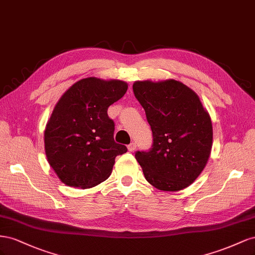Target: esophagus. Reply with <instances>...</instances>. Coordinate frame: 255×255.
Returning a JSON list of instances; mask_svg holds the SVG:
<instances>
[{"mask_svg": "<svg viewBox=\"0 0 255 255\" xmlns=\"http://www.w3.org/2000/svg\"><path fill=\"white\" fill-rule=\"evenodd\" d=\"M135 148H136V144H135L134 142L130 143V144L128 145V150H129V151H133V150H135Z\"/></svg>", "mask_w": 255, "mask_h": 255, "instance_id": "esophagus-1", "label": "esophagus"}]
</instances>
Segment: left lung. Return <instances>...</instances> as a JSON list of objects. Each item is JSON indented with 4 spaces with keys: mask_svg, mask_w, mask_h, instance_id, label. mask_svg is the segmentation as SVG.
I'll list each match as a JSON object with an SVG mask.
<instances>
[{
    "mask_svg": "<svg viewBox=\"0 0 255 255\" xmlns=\"http://www.w3.org/2000/svg\"><path fill=\"white\" fill-rule=\"evenodd\" d=\"M132 89L152 131L151 148L135 152L145 178L163 191L190 186L213 146L212 120L199 96L173 79L135 81Z\"/></svg>",
    "mask_w": 255,
    "mask_h": 255,
    "instance_id": "obj_1",
    "label": "left lung"
}]
</instances>
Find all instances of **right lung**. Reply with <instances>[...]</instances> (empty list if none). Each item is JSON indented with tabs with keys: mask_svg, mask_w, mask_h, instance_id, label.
I'll list each match as a JSON object with an SVG mask.
<instances>
[{
	"mask_svg": "<svg viewBox=\"0 0 255 255\" xmlns=\"http://www.w3.org/2000/svg\"><path fill=\"white\" fill-rule=\"evenodd\" d=\"M128 84L90 77L71 85L57 101L45 129L48 162L65 185L92 188L111 175L125 145L114 141L108 108L121 99Z\"/></svg>",
	"mask_w": 255,
	"mask_h": 255,
	"instance_id": "obj_1",
	"label": "right lung"
}]
</instances>
